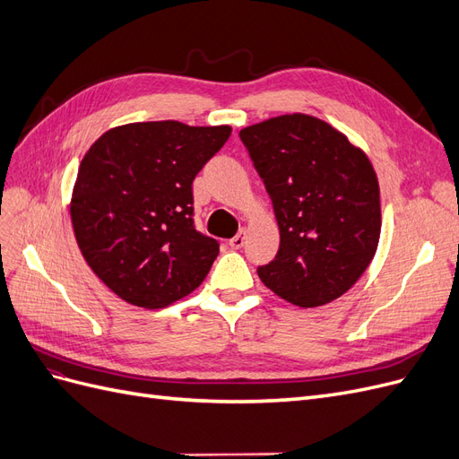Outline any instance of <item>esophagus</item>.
<instances>
[{
	"label": "esophagus",
	"mask_w": 459,
	"mask_h": 459,
	"mask_svg": "<svg viewBox=\"0 0 459 459\" xmlns=\"http://www.w3.org/2000/svg\"><path fill=\"white\" fill-rule=\"evenodd\" d=\"M245 243H247V230H239V233L230 239L231 248H241Z\"/></svg>",
	"instance_id": "34e87169"
}]
</instances>
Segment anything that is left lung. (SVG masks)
Segmentation results:
<instances>
[{"label": "left lung", "instance_id": "1", "mask_svg": "<svg viewBox=\"0 0 459 459\" xmlns=\"http://www.w3.org/2000/svg\"><path fill=\"white\" fill-rule=\"evenodd\" d=\"M266 186L280 251L262 283L302 308L344 295L366 272L381 233L379 184L362 149L327 122L283 115L239 132Z\"/></svg>", "mask_w": 459, "mask_h": 459}]
</instances>
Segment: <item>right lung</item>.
Segmentation results:
<instances>
[{"instance_id": "1", "label": "right lung", "mask_w": 459, "mask_h": 459, "mask_svg": "<svg viewBox=\"0 0 459 459\" xmlns=\"http://www.w3.org/2000/svg\"><path fill=\"white\" fill-rule=\"evenodd\" d=\"M230 126L176 120L105 132L82 159L71 218L82 255L122 300L164 308L195 290L220 243L195 228L193 179Z\"/></svg>"}]
</instances>
